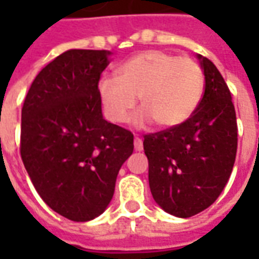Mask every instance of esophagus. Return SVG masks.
<instances>
[{"mask_svg": "<svg viewBox=\"0 0 259 259\" xmlns=\"http://www.w3.org/2000/svg\"><path fill=\"white\" fill-rule=\"evenodd\" d=\"M135 150L136 151H141L143 150V140H141L140 137H135Z\"/></svg>", "mask_w": 259, "mask_h": 259, "instance_id": "1", "label": "esophagus"}]
</instances>
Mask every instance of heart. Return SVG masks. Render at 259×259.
I'll return each instance as SVG.
<instances>
[{"instance_id": "1", "label": "heart", "mask_w": 259, "mask_h": 259, "mask_svg": "<svg viewBox=\"0 0 259 259\" xmlns=\"http://www.w3.org/2000/svg\"><path fill=\"white\" fill-rule=\"evenodd\" d=\"M116 73L104 74L97 84L104 113L113 123L127 120L139 97L143 109L136 123L152 119L159 127H176L191 118L204 93L200 65L161 50L136 54Z\"/></svg>"}]
</instances>
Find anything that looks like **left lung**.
Listing matches in <instances>:
<instances>
[{
	"label": "left lung",
	"mask_w": 259,
	"mask_h": 259,
	"mask_svg": "<svg viewBox=\"0 0 259 259\" xmlns=\"http://www.w3.org/2000/svg\"><path fill=\"white\" fill-rule=\"evenodd\" d=\"M204 96L189 120L144 136L154 200L170 215L190 218L213 204L228 183L237 152L232 96L217 66L197 55Z\"/></svg>",
	"instance_id": "left-lung-1"
}]
</instances>
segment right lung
I'll use <instances>...</instances> for the list:
<instances>
[{"mask_svg":"<svg viewBox=\"0 0 259 259\" xmlns=\"http://www.w3.org/2000/svg\"><path fill=\"white\" fill-rule=\"evenodd\" d=\"M111 51L69 50L41 69L22 108L20 157L51 209L74 222L101 215L133 135L102 116L97 84Z\"/></svg>","mask_w":259,"mask_h":259,"instance_id":"obj_1","label":"right lung"}]
</instances>
